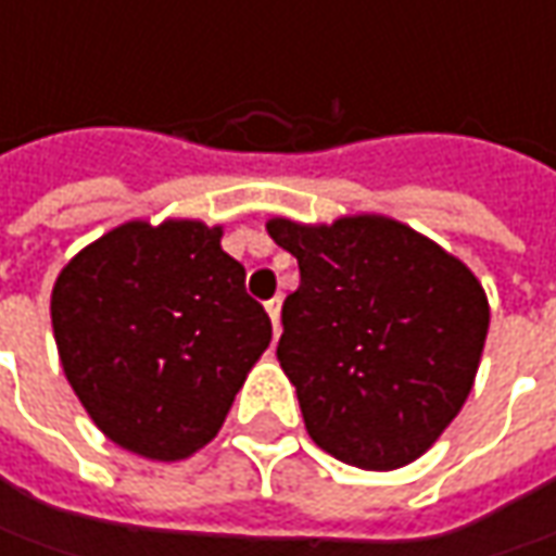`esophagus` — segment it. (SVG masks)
<instances>
[{"label": "esophagus", "mask_w": 556, "mask_h": 556, "mask_svg": "<svg viewBox=\"0 0 556 556\" xmlns=\"http://www.w3.org/2000/svg\"><path fill=\"white\" fill-rule=\"evenodd\" d=\"M268 318H271V328H275V337L281 333V296H271L266 303Z\"/></svg>", "instance_id": "34e87169"}]
</instances>
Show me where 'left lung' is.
<instances>
[{
    "instance_id": "left-lung-1",
    "label": "left lung",
    "mask_w": 556,
    "mask_h": 556,
    "mask_svg": "<svg viewBox=\"0 0 556 556\" xmlns=\"http://www.w3.org/2000/svg\"><path fill=\"white\" fill-rule=\"evenodd\" d=\"M266 228L300 266L278 362L312 442L362 470L420 458L480 368L489 300L477 275L387 216Z\"/></svg>"
}]
</instances>
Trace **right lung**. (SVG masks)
I'll return each instance as SVG.
<instances>
[{
	"mask_svg": "<svg viewBox=\"0 0 556 556\" xmlns=\"http://www.w3.org/2000/svg\"><path fill=\"white\" fill-rule=\"evenodd\" d=\"M219 238L194 219L126 223L54 281L61 368L98 430L141 458L203 448L271 340Z\"/></svg>",
	"mask_w": 556,
	"mask_h": 556,
	"instance_id": "1",
	"label": "right lung"
}]
</instances>
